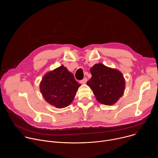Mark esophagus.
I'll use <instances>...</instances> for the list:
<instances>
[{
	"label": "esophagus",
	"instance_id": "esophagus-1",
	"mask_svg": "<svg viewBox=\"0 0 158 158\" xmlns=\"http://www.w3.org/2000/svg\"><path fill=\"white\" fill-rule=\"evenodd\" d=\"M87 81V79L86 77H84L82 80H81V81H80V82H81V84H85Z\"/></svg>",
	"mask_w": 158,
	"mask_h": 158
}]
</instances>
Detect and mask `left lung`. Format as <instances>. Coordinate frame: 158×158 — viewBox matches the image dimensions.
<instances>
[{
    "label": "left lung",
    "mask_w": 158,
    "mask_h": 158,
    "mask_svg": "<svg viewBox=\"0 0 158 158\" xmlns=\"http://www.w3.org/2000/svg\"><path fill=\"white\" fill-rule=\"evenodd\" d=\"M92 77L87 84L90 87L97 100L105 105L116 103L122 97L125 89V81L118 70L109 68L99 63L91 67Z\"/></svg>",
    "instance_id": "1"
}]
</instances>
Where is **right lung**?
Masks as SVG:
<instances>
[{
	"label": "right lung",
	"mask_w": 158,
	"mask_h": 158,
	"mask_svg": "<svg viewBox=\"0 0 158 158\" xmlns=\"http://www.w3.org/2000/svg\"><path fill=\"white\" fill-rule=\"evenodd\" d=\"M81 85L64 65L45 75L40 82V92L48 103L57 108L68 106Z\"/></svg>",
	"instance_id": "obj_1"
}]
</instances>
